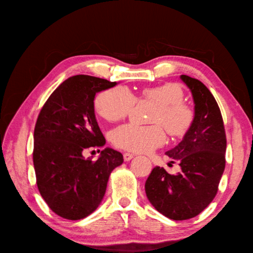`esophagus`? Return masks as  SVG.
Wrapping results in <instances>:
<instances>
[{
    "label": "esophagus",
    "instance_id": "obj_1",
    "mask_svg": "<svg viewBox=\"0 0 253 253\" xmlns=\"http://www.w3.org/2000/svg\"><path fill=\"white\" fill-rule=\"evenodd\" d=\"M132 157H134V155L132 154H129V153L124 154V160H125V162H129V160L132 159Z\"/></svg>",
    "mask_w": 253,
    "mask_h": 253
}]
</instances>
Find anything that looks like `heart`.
I'll list each match as a JSON object with an SVG mask.
<instances>
[{
    "label": "heart",
    "instance_id": "heart-1",
    "mask_svg": "<svg viewBox=\"0 0 253 253\" xmlns=\"http://www.w3.org/2000/svg\"><path fill=\"white\" fill-rule=\"evenodd\" d=\"M141 98L157 104L151 122L163 124L169 134L182 136L190 129L195 119L192 108L182 103V89L177 84H165L142 89ZM135 97L129 89L119 86L104 90L95 99V108L108 122H116L126 117L134 107ZM113 144L124 150L134 153H148L166 141V134L159 124L141 126L125 124L112 131Z\"/></svg>",
    "mask_w": 253,
    "mask_h": 253
}]
</instances>
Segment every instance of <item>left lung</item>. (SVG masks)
Here are the masks:
<instances>
[{
	"instance_id": "left-lung-1",
	"label": "left lung",
	"mask_w": 253,
	"mask_h": 253,
	"mask_svg": "<svg viewBox=\"0 0 253 253\" xmlns=\"http://www.w3.org/2000/svg\"><path fill=\"white\" fill-rule=\"evenodd\" d=\"M180 80L191 91L195 119L182 140L166 155L181 170L170 174L157 166L145 183L149 203L172 220L194 218L209 206L226 166V132L213 95L198 80L187 75Z\"/></svg>"
}]
</instances>
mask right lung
Listing matches in <instances>:
<instances>
[{
	"label": "right lung",
	"instance_id": "right-lung-1",
	"mask_svg": "<svg viewBox=\"0 0 253 253\" xmlns=\"http://www.w3.org/2000/svg\"><path fill=\"white\" fill-rule=\"evenodd\" d=\"M117 84L88 75L72 76L41 109L34 129L36 182L45 203L59 217L80 220L93 213L102 203L112 171L124 163L123 155L109 147L95 162L83 155L90 147L106 144L94 99Z\"/></svg>",
	"mask_w": 253,
	"mask_h": 253
}]
</instances>
